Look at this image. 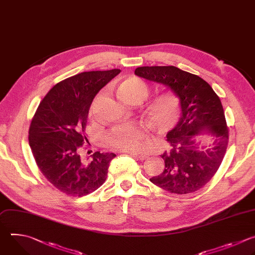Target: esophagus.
<instances>
[{"mask_svg": "<svg viewBox=\"0 0 255 255\" xmlns=\"http://www.w3.org/2000/svg\"><path fill=\"white\" fill-rule=\"evenodd\" d=\"M128 154L131 156V157H133V158H135L136 160H139V161H143V160H145L147 157L145 156V155H140V154H134V152H128Z\"/></svg>", "mask_w": 255, "mask_h": 255, "instance_id": "34e87169", "label": "esophagus"}]
</instances>
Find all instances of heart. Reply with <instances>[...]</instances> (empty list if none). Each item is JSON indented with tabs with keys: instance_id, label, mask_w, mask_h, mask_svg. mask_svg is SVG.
I'll use <instances>...</instances> for the list:
<instances>
[{
	"instance_id": "b5f03b06",
	"label": "heart",
	"mask_w": 255,
	"mask_h": 255,
	"mask_svg": "<svg viewBox=\"0 0 255 255\" xmlns=\"http://www.w3.org/2000/svg\"><path fill=\"white\" fill-rule=\"evenodd\" d=\"M119 96L128 104L141 103L148 94L147 84L138 77L128 76L118 85ZM100 95L95 97L90 106L89 114L95 115ZM179 99L171 91L162 92L150 99L144 115L159 129L171 128L179 116ZM146 140V128L141 123L128 122L114 127L106 135V142L115 149L128 152H139Z\"/></svg>"
}]
</instances>
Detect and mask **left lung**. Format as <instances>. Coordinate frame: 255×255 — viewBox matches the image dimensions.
I'll use <instances>...</instances> for the list:
<instances>
[{
	"label": "left lung",
	"mask_w": 255,
	"mask_h": 255,
	"mask_svg": "<svg viewBox=\"0 0 255 255\" xmlns=\"http://www.w3.org/2000/svg\"><path fill=\"white\" fill-rule=\"evenodd\" d=\"M134 74L165 85L180 100L181 118L167 133L171 146L161 156L165 169L150 182L179 195L204 187L221 165L228 144L220 98L204 79L175 66H142ZM206 134L212 137L208 145L199 139Z\"/></svg>",
	"instance_id": "1"
}]
</instances>
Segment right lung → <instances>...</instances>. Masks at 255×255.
Wrapping results in <instances>:
<instances>
[{
	"label": "right lung",
	"instance_id": "right-lung-1",
	"mask_svg": "<svg viewBox=\"0 0 255 255\" xmlns=\"http://www.w3.org/2000/svg\"><path fill=\"white\" fill-rule=\"evenodd\" d=\"M120 69L88 71L54 85L40 103L29 129V144L45 178L69 196L94 192L107 179L114 152L95 151L83 160L80 148L92 100Z\"/></svg>",
	"mask_w": 255,
	"mask_h": 255
}]
</instances>
